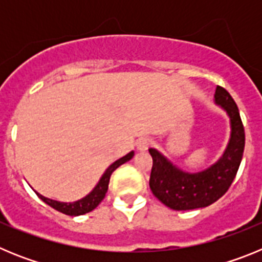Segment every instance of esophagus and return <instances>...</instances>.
Masks as SVG:
<instances>
[{
  "label": "esophagus",
  "mask_w": 262,
  "mask_h": 262,
  "mask_svg": "<svg viewBox=\"0 0 262 262\" xmlns=\"http://www.w3.org/2000/svg\"><path fill=\"white\" fill-rule=\"evenodd\" d=\"M151 144L152 143L149 139L143 138V139H139L138 143H136V147H138L139 151H145V149H148V148H149V145Z\"/></svg>",
  "instance_id": "1"
}]
</instances>
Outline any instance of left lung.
<instances>
[{
    "instance_id": "obj_1",
    "label": "left lung",
    "mask_w": 262,
    "mask_h": 262,
    "mask_svg": "<svg viewBox=\"0 0 262 262\" xmlns=\"http://www.w3.org/2000/svg\"><path fill=\"white\" fill-rule=\"evenodd\" d=\"M215 102L221 105L231 119V139L222 159L200 173L182 172L169 163L161 154L151 148L152 165L149 187L157 200L169 209H201L216 202L232 185L242 163L245 147V133L239 108L224 88L216 86Z\"/></svg>"
}]
</instances>
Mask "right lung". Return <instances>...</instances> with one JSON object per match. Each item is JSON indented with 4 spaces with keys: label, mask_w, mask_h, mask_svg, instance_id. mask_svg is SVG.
I'll return each mask as SVG.
<instances>
[{
    "label": "right lung",
    "mask_w": 262,
    "mask_h": 262,
    "mask_svg": "<svg viewBox=\"0 0 262 262\" xmlns=\"http://www.w3.org/2000/svg\"><path fill=\"white\" fill-rule=\"evenodd\" d=\"M133 156H134V152L131 151L129 154H127L126 156L122 157V159L117 160L114 164H111V165L106 169V172L103 173V176L101 177V180H99V182L97 184V186L94 187L93 190L90 191L85 198H82V200L76 201V202L73 203H64V202H57V201L50 200V198H46V196L40 195L39 193H36V195H38L43 202L47 203L48 206H51L52 209L57 210V211L62 212V214L69 215V216H78V215H84L86 214V212L93 211L97 206L102 202L106 193H107L111 173L114 172L118 166H120L122 164L127 163L128 160L133 159Z\"/></svg>",
    "instance_id": "add662e5"
}]
</instances>
